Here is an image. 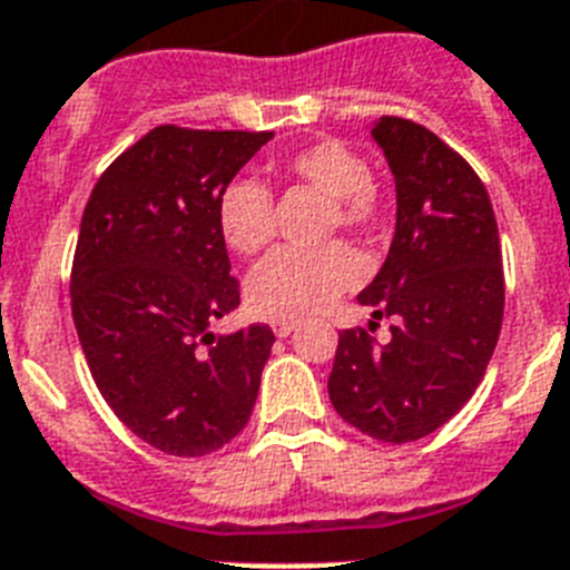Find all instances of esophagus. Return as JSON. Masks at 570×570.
<instances>
[{"label": "esophagus", "mask_w": 570, "mask_h": 570, "mask_svg": "<svg viewBox=\"0 0 570 570\" xmlns=\"http://www.w3.org/2000/svg\"><path fill=\"white\" fill-rule=\"evenodd\" d=\"M298 330V321L295 318H275L272 321V333L278 335V338H286L289 333H295Z\"/></svg>", "instance_id": "34e87169"}]
</instances>
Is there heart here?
I'll return each instance as SVG.
<instances>
[{"label":"heart","instance_id":"1","mask_svg":"<svg viewBox=\"0 0 570 570\" xmlns=\"http://www.w3.org/2000/svg\"><path fill=\"white\" fill-rule=\"evenodd\" d=\"M289 180L306 183L333 200L330 224L346 232H375L387 203L370 163L341 140H318L281 160ZM217 229L237 255H257L272 237V195L264 183L237 177L217 197ZM361 278V261L346 244L272 252L246 278V304L261 318H306L333 304Z\"/></svg>","mask_w":570,"mask_h":570}]
</instances>
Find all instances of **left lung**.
<instances>
[{
    "mask_svg": "<svg viewBox=\"0 0 570 570\" xmlns=\"http://www.w3.org/2000/svg\"><path fill=\"white\" fill-rule=\"evenodd\" d=\"M395 180V235L358 304L393 318L390 341L338 333L335 413L379 442L442 428L476 393L504 313L499 229L479 175L433 131L402 117L373 122Z\"/></svg>",
    "mask_w": 570,
    "mask_h": 570,
    "instance_id": "left-lung-1",
    "label": "left lung"
}]
</instances>
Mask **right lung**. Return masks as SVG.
<instances>
[{
    "label": "right lung",
    "instance_id": "obj_1",
    "mask_svg": "<svg viewBox=\"0 0 570 570\" xmlns=\"http://www.w3.org/2000/svg\"><path fill=\"white\" fill-rule=\"evenodd\" d=\"M272 131L157 126L94 186L71 309L108 407L168 456H206L249 422L275 344L266 324L215 335L240 304L217 197Z\"/></svg>",
    "mask_w": 570,
    "mask_h": 570
}]
</instances>
